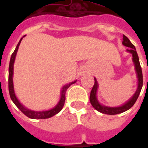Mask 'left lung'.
<instances>
[{"mask_svg": "<svg viewBox=\"0 0 148 148\" xmlns=\"http://www.w3.org/2000/svg\"><path fill=\"white\" fill-rule=\"evenodd\" d=\"M122 44L126 46V47H129L128 49H127V51L132 53V57H133V61L135 65V70L138 74V90L135 92V94L134 95V96L130 99L127 103H125L124 105L118 107V108H108V107H105L100 104L98 103V101L96 97V93H97V81L96 78H95V84L93 87L92 90L90 91V102L91 103V105L93 106V108L98 110L99 112L103 113L105 114H110V115H114L117 114H121L123 113L126 110H129L131 107H133V105L135 103L136 101L138 100V96L140 95V90L142 88L143 86V74H142V70H141V67H140V62H139V58H138V53L136 51L135 47L132 43L130 41L128 38H127L125 35H123V41Z\"/></svg>", "mask_w": 148, "mask_h": 148, "instance_id": "8db88e82", "label": "left lung"}]
</instances>
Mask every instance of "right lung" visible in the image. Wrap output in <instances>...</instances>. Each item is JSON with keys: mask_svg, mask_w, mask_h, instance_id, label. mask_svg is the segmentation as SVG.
Masks as SVG:
<instances>
[{"mask_svg": "<svg viewBox=\"0 0 148 148\" xmlns=\"http://www.w3.org/2000/svg\"><path fill=\"white\" fill-rule=\"evenodd\" d=\"M23 37V38H24ZM23 38L21 39V40L19 41V43L17 44V47L15 48L14 53H12L11 55V58H10V64H9V75H8V89H9V94H10V97L12 100V101L14 103V104L17 106V108H19L21 111L24 114H25L27 117H30V118H32V119H46V118H49V117H53L55 114H57L58 113H59L60 110H62L63 107L65 103V94H66V91L68 89L70 86L74 84L76 81H74V82H71V83L68 84L67 85H65L63 87L62 90H61V97H60V100L59 101V103H58V105L56 106L55 108H53V109L49 110H46V111H34V110H31L27 109L22 105L21 103H20L18 100L17 99L16 96H15L14 91V85H13V72H14V62L15 57H16V54H17V51L18 50V47H19V45L21 44V41L23 39Z\"/></svg>", "mask_w": 148, "mask_h": 148, "instance_id": "right-lung-1", "label": "right lung"}]
</instances>
